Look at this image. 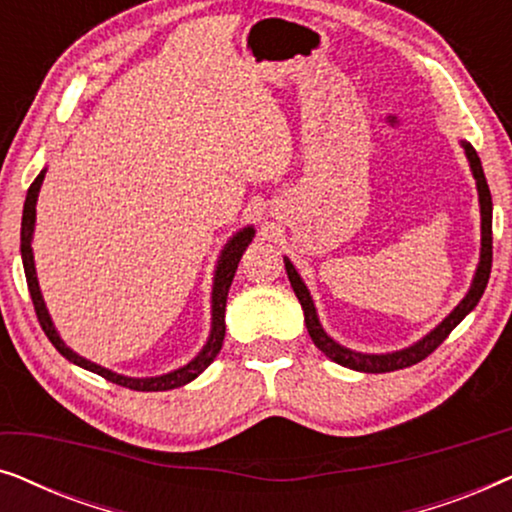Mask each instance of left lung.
<instances>
[{"instance_id": "obj_1", "label": "left lung", "mask_w": 512, "mask_h": 512, "mask_svg": "<svg viewBox=\"0 0 512 512\" xmlns=\"http://www.w3.org/2000/svg\"><path fill=\"white\" fill-rule=\"evenodd\" d=\"M461 146H464L468 163H471V172L475 177V186H478V198H480V228H482L480 263H478V270H475L471 289H468L464 300H461V303L454 307V310L447 314V317L440 321V324L433 328L431 333H426L422 340L415 342V345L398 349V352H389V354H361V352H354V349L338 345V342H335L331 335L321 328L319 317H317V307H314V303H312L310 291H307L305 282L300 279L296 268H293V263L289 261V258H284L286 275H289L293 291H296L300 305H303L307 333H310L314 345H317L331 361L340 363V366H345V368L361 370V373H391V370L415 366V363L426 359L433 349L443 345V340L454 331V328H457L459 321L480 303L482 293H485V289H487L489 272H492V193H489V186H487L485 172H482V163H480L478 153H475V149L468 142H461Z\"/></svg>"}]
</instances>
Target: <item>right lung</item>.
I'll return each mask as SVG.
<instances>
[{
	"label": "right lung",
	"mask_w": 512,
	"mask_h": 512,
	"mask_svg": "<svg viewBox=\"0 0 512 512\" xmlns=\"http://www.w3.org/2000/svg\"><path fill=\"white\" fill-rule=\"evenodd\" d=\"M46 170H41L37 174V179L32 181V186L27 188V198H25V207H23V223H20V256H23V268H25V279H27V289H30L32 303H34V312H37V319L41 328H44L46 338L53 342V347L65 356L67 361L76 363V366L90 370V373H97L104 380L121 384L125 389H135V391H167V389H177L184 387L191 380H195L202 370H205L209 363L216 359V354L221 352L223 338H226V300H228V289L233 284L237 263L244 251H247L249 242L254 240V228L247 226L242 228L240 233H235L230 237L226 247H223L219 263H216L214 270V286H212V331H209L207 345L200 349V354L195 356L193 361H188L186 366H181L177 370L167 375H158V377H125L118 373H111L109 368L97 366V363L83 359L76 352H72L62 338L55 331L51 314L46 310L44 298H41L39 291V282H37V270H34V256H32V233H34V221H37V198H39V188L44 184Z\"/></svg>",
	"instance_id": "add662e5"
}]
</instances>
